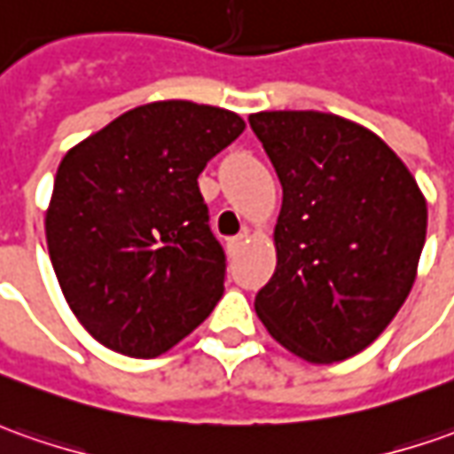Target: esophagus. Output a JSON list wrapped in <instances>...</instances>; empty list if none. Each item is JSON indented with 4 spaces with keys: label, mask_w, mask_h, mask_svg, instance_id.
Listing matches in <instances>:
<instances>
[{
    "label": "esophagus",
    "mask_w": 454,
    "mask_h": 454,
    "mask_svg": "<svg viewBox=\"0 0 454 454\" xmlns=\"http://www.w3.org/2000/svg\"><path fill=\"white\" fill-rule=\"evenodd\" d=\"M243 240H246V236H243V233H240V236H231V239H226L228 255H236V253L240 251V246H243Z\"/></svg>",
    "instance_id": "34e87169"
}]
</instances>
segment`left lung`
Returning a JSON list of instances; mask_svg holds the SVG:
<instances>
[{
  "label": "left lung",
  "instance_id": "obj_1",
  "mask_svg": "<svg viewBox=\"0 0 454 454\" xmlns=\"http://www.w3.org/2000/svg\"><path fill=\"white\" fill-rule=\"evenodd\" d=\"M283 186L273 278L255 313L310 363L365 350L405 303L427 231L415 178L380 137L320 111L253 114Z\"/></svg>",
  "mask_w": 454,
  "mask_h": 454
}]
</instances>
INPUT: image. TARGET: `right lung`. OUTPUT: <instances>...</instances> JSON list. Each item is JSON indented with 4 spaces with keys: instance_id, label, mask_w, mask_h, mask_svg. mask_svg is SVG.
Wrapping results in <instances>:
<instances>
[{
    "instance_id": "obj_1",
    "label": "right lung",
    "mask_w": 454,
    "mask_h": 454,
    "mask_svg": "<svg viewBox=\"0 0 454 454\" xmlns=\"http://www.w3.org/2000/svg\"><path fill=\"white\" fill-rule=\"evenodd\" d=\"M243 129L233 111L156 101L61 159L46 246L67 303L101 345L156 357L211 316L226 253L199 176Z\"/></svg>"
}]
</instances>
